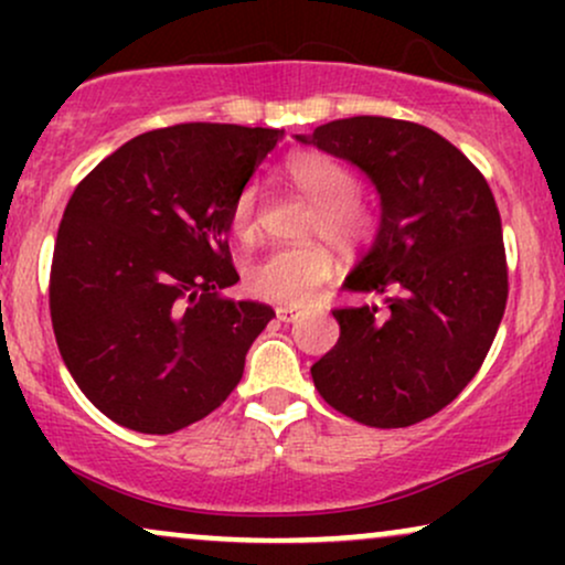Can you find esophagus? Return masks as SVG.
Listing matches in <instances>:
<instances>
[{"label": "esophagus", "instance_id": "34e87169", "mask_svg": "<svg viewBox=\"0 0 565 565\" xmlns=\"http://www.w3.org/2000/svg\"><path fill=\"white\" fill-rule=\"evenodd\" d=\"M305 316V310L302 308H297V305H284V308H278V319L281 321H300Z\"/></svg>", "mask_w": 565, "mask_h": 565}]
</instances>
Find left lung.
<instances>
[{
	"label": "left lung",
	"mask_w": 565,
	"mask_h": 565,
	"mask_svg": "<svg viewBox=\"0 0 565 565\" xmlns=\"http://www.w3.org/2000/svg\"><path fill=\"white\" fill-rule=\"evenodd\" d=\"M278 132L174 125L76 185L57 228L50 313L63 364L116 425L170 436L212 414L274 308L238 300L228 231Z\"/></svg>",
	"instance_id": "obj_1"
}]
</instances>
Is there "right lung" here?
I'll list each match as a JSON object with an SVG mask.
<instances>
[{
    "label": "right lung",
    "instance_id": "add662e5",
    "mask_svg": "<svg viewBox=\"0 0 565 565\" xmlns=\"http://www.w3.org/2000/svg\"><path fill=\"white\" fill-rule=\"evenodd\" d=\"M302 142L372 180L380 225L332 310L337 345L310 366L329 406L369 427L433 417L481 369L504 302L502 220L483 174L433 129L353 116Z\"/></svg>",
    "mask_w": 565,
    "mask_h": 565
}]
</instances>
